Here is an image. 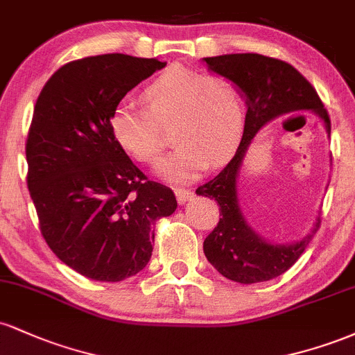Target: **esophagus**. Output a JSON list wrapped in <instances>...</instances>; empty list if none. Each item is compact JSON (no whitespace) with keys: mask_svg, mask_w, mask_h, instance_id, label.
Returning <instances> with one entry per match:
<instances>
[{"mask_svg":"<svg viewBox=\"0 0 355 355\" xmlns=\"http://www.w3.org/2000/svg\"><path fill=\"white\" fill-rule=\"evenodd\" d=\"M175 195H177V200L178 203H187L189 200H191L193 198V191L189 190V189H177L175 190Z\"/></svg>","mask_w":355,"mask_h":355,"instance_id":"1","label":"esophagus"}]
</instances>
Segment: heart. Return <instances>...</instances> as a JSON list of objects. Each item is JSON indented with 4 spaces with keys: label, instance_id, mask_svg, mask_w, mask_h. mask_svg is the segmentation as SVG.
<instances>
[{
    "label": "heart",
    "instance_id": "obj_1",
    "mask_svg": "<svg viewBox=\"0 0 355 355\" xmlns=\"http://www.w3.org/2000/svg\"><path fill=\"white\" fill-rule=\"evenodd\" d=\"M141 96L148 112L121 101L110 118V130L130 157L153 164L166 145L160 128L172 125L170 138L177 148L157 165L164 180H195L207 164L220 165L237 148L243 100L230 80L173 67L146 85Z\"/></svg>",
    "mask_w": 355,
    "mask_h": 355
}]
</instances>
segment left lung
<instances>
[{
    "label": "left lung",
    "instance_id": "obj_1",
    "mask_svg": "<svg viewBox=\"0 0 355 355\" xmlns=\"http://www.w3.org/2000/svg\"><path fill=\"white\" fill-rule=\"evenodd\" d=\"M215 75L230 80L245 98L243 135L229 165L214 180L198 187L197 195L214 198L220 205V222L203 242L207 260L223 277L239 284H257L282 275L307 248L320 218L302 239L288 243L268 242L248 225L240 207L237 180L243 158L257 133L275 118L294 112H312L331 137L327 110L312 85L285 61L257 53H232L203 58Z\"/></svg>",
    "mask_w": 355,
    "mask_h": 355
}]
</instances>
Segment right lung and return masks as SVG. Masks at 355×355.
<instances>
[{"label":"right lung","instance_id":"right-lung-1","mask_svg":"<svg viewBox=\"0 0 355 355\" xmlns=\"http://www.w3.org/2000/svg\"><path fill=\"white\" fill-rule=\"evenodd\" d=\"M165 64L121 53L76 60L36 100L28 190L48 247L88 279L137 275L152 257L153 223L177 210L173 191L148 180L110 130L121 98Z\"/></svg>","mask_w":355,"mask_h":355}]
</instances>
